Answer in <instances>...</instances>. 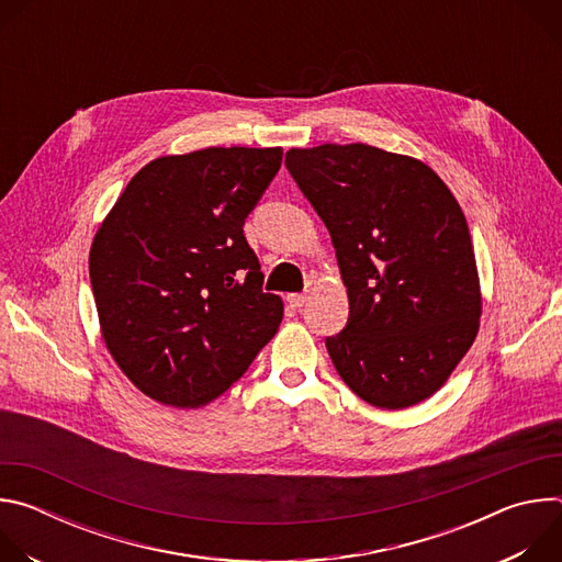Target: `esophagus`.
<instances>
[{"instance_id": "34e87169", "label": "esophagus", "mask_w": 562, "mask_h": 562, "mask_svg": "<svg viewBox=\"0 0 562 562\" xmlns=\"http://www.w3.org/2000/svg\"><path fill=\"white\" fill-rule=\"evenodd\" d=\"M306 300H308V295H306V293H291V295H289V302H291V306H295V308L304 306V304H306Z\"/></svg>"}]
</instances>
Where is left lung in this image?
<instances>
[{
  "label": "left lung",
  "mask_w": 562,
  "mask_h": 562,
  "mask_svg": "<svg viewBox=\"0 0 562 562\" xmlns=\"http://www.w3.org/2000/svg\"><path fill=\"white\" fill-rule=\"evenodd\" d=\"M284 165L329 228L349 323L327 351L378 409L434 395L473 345L483 293L469 226L420 159L369 144L286 150Z\"/></svg>",
  "instance_id": "8db88e82"
}]
</instances>
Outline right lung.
<instances>
[{"label":"right lung","instance_id":"1","mask_svg":"<svg viewBox=\"0 0 562 562\" xmlns=\"http://www.w3.org/2000/svg\"><path fill=\"white\" fill-rule=\"evenodd\" d=\"M280 165V146L157 157L102 220L89 256L100 331L157 403H213L276 336L284 304L262 291L243 226Z\"/></svg>","mask_w":562,"mask_h":562}]
</instances>
